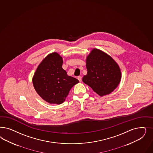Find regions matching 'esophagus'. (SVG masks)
<instances>
[{
  "mask_svg": "<svg viewBox=\"0 0 153 153\" xmlns=\"http://www.w3.org/2000/svg\"><path fill=\"white\" fill-rule=\"evenodd\" d=\"M78 79L79 80V82H82V77L80 76H78Z\"/></svg>",
  "mask_w": 153,
  "mask_h": 153,
  "instance_id": "esophagus-1",
  "label": "esophagus"
}]
</instances>
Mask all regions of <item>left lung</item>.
<instances>
[{
  "label": "left lung",
  "mask_w": 153,
  "mask_h": 153,
  "mask_svg": "<svg viewBox=\"0 0 153 153\" xmlns=\"http://www.w3.org/2000/svg\"><path fill=\"white\" fill-rule=\"evenodd\" d=\"M87 74L82 79L100 96L110 94L117 88L121 79L118 64L108 54L94 49L86 60Z\"/></svg>",
  "instance_id": "8db88e82"
}]
</instances>
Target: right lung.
Here are the masks:
<instances>
[{"instance_id": "add662e5", "label": "right lung", "mask_w": 153, "mask_h": 153, "mask_svg": "<svg viewBox=\"0 0 153 153\" xmlns=\"http://www.w3.org/2000/svg\"><path fill=\"white\" fill-rule=\"evenodd\" d=\"M62 57L56 52L48 55L38 66L33 78L35 89L50 104H61L79 80L62 69Z\"/></svg>"}]
</instances>
